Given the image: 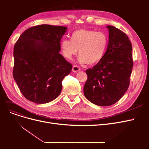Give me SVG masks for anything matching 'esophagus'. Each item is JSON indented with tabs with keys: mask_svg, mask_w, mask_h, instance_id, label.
Returning <instances> with one entry per match:
<instances>
[{
	"mask_svg": "<svg viewBox=\"0 0 149 149\" xmlns=\"http://www.w3.org/2000/svg\"><path fill=\"white\" fill-rule=\"evenodd\" d=\"M79 70H80L79 67L78 66H77V65H74L73 66V68H72V71H73V72H74V73H76V72H78Z\"/></svg>",
	"mask_w": 149,
	"mask_h": 149,
	"instance_id": "esophagus-1",
	"label": "esophagus"
}]
</instances>
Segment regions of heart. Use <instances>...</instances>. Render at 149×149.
Here are the masks:
<instances>
[{
  "mask_svg": "<svg viewBox=\"0 0 149 149\" xmlns=\"http://www.w3.org/2000/svg\"><path fill=\"white\" fill-rule=\"evenodd\" d=\"M107 35L102 31L78 30L73 31L71 40L63 39L60 42L62 55L71 60L78 53L81 63L95 64L100 61L106 52L108 45Z\"/></svg>",
  "mask_w": 149,
  "mask_h": 149,
  "instance_id": "obj_1",
  "label": "heart"
}]
</instances>
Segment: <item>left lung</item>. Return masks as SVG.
Returning <instances> with one entry per match:
<instances>
[{
	"label": "left lung",
	"instance_id": "left-lung-1",
	"mask_svg": "<svg viewBox=\"0 0 149 149\" xmlns=\"http://www.w3.org/2000/svg\"><path fill=\"white\" fill-rule=\"evenodd\" d=\"M109 42L102 59L86 71L83 88L86 98L94 104H114L127 91L134 65L132 48L128 37L114 26L107 25Z\"/></svg>",
	"mask_w": 149,
	"mask_h": 149
}]
</instances>
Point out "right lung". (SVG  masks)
Instances as JSON below:
<instances>
[{
  "label": "right lung",
  "mask_w": 149,
  "mask_h": 149,
  "mask_svg": "<svg viewBox=\"0 0 149 149\" xmlns=\"http://www.w3.org/2000/svg\"><path fill=\"white\" fill-rule=\"evenodd\" d=\"M66 30V26H34L22 33L15 44L13 77L26 100L45 104L60 94L62 81L72 70L60 53Z\"/></svg>",
  "instance_id": "add662e5"
}]
</instances>
